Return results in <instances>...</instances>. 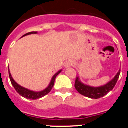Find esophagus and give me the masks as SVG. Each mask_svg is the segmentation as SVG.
Listing matches in <instances>:
<instances>
[{
  "instance_id": "obj_1",
  "label": "esophagus",
  "mask_w": 128,
  "mask_h": 128,
  "mask_svg": "<svg viewBox=\"0 0 128 128\" xmlns=\"http://www.w3.org/2000/svg\"><path fill=\"white\" fill-rule=\"evenodd\" d=\"M72 62H68L66 64V67H69L70 66H72Z\"/></svg>"
}]
</instances>
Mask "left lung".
<instances>
[{
  "instance_id": "left-lung-1",
  "label": "left lung",
  "mask_w": 128,
  "mask_h": 128,
  "mask_svg": "<svg viewBox=\"0 0 128 128\" xmlns=\"http://www.w3.org/2000/svg\"><path fill=\"white\" fill-rule=\"evenodd\" d=\"M120 71L121 70L118 71L114 78L112 81H110L109 83H108L104 86L97 87V88H94V87L84 85L80 81L79 78L77 77L76 80H75V88L79 93H80L84 96H87L88 98H91V99H99L102 96H105L106 94H108L109 92L111 91L114 88V87L115 86L117 82V80L119 78Z\"/></svg>"
}]
</instances>
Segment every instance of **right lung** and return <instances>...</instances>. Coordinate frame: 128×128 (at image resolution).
<instances>
[{
  "instance_id": "right-lung-1",
  "label": "right lung",
  "mask_w": 128,
  "mask_h": 128,
  "mask_svg": "<svg viewBox=\"0 0 128 128\" xmlns=\"http://www.w3.org/2000/svg\"><path fill=\"white\" fill-rule=\"evenodd\" d=\"M37 34L36 32H29V33H27V34H24L23 36H25L26 35H29V34ZM22 36V37H23ZM62 70H60L58 72L56 73V75H54L51 80V82H50V84L49 86H48L46 88L42 90L41 92H34L32 91V90H29L28 89L24 88L23 87H22L20 85H18V84L14 80V79L12 77L11 75V73L9 71V75H10V80H11V82H12V84L13 85V86L14 87L15 90L17 91L18 93H19V94H20L21 96H23L24 98H26V99H40L41 98L42 96H45L47 94H48L50 91L51 90V89L54 86V83H55V80H56V77L61 72Z\"/></svg>"
}]
</instances>
